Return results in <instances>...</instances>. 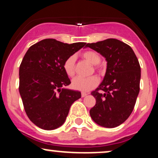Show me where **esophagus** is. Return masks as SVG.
<instances>
[{
  "label": "esophagus",
  "mask_w": 158,
  "mask_h": 158,
  "mask_svg": "<svg viewBox=\"0 0 158 158\" xmlns=\"http://www.w3.org/2000/svg\"><path fill=\"white\" fill-rule=\"evenodd\" d=\"M88 95V94L85 93V92H81V97H85Z\"/></svg>",
  "instance_id": "1"
}]
</instances>
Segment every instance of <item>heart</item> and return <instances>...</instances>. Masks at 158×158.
Returning a JSON list of instances; mask_svg holds the SVG:
<instances>
[{
	"instance_id": "heart-1",
	"label": "heart",
	"mask_w": 158,
	"mask_h": 158,
	"mask_svg": "<svg viewBox=\"0 0 158 158\" xmlns=\"http://www.w3.org/2000/svg\"><path fill=\"white\" fill-rule=\"evenodd\" d=\"M81 56L85 60L95 65L96 68H99V63L100 62L101 58L97 52L94 50H87L83 52ZM75 56H70L65 59L63 63V69L65 73L69 77H73L75 73ZM98 84H99V79L95 76L88 78L76 77L72 81V86L74 89L83 92L89 91L97 86Z\"/></svg>"
}]
</instances>
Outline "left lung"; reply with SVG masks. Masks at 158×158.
<instances>
[{"label": "left lung", "instance_id": "1", "mask_svg": "<svg viewBox=\"0 0 158 158\" xmlns=\"http://www.w3.org/2000/svg\"><path fill=\"white\" fill-rule=\"evenodd\" d=\"M107 61L104 79L91 95L96 105L90 115L97 124L114 128L131 115L139 91L140 66L129 45L115 39L87 44Z\"/></svg>", "mask_w": 158, "mask_h": 158}]
</instances>
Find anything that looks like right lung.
Wrapping results in <instances>:
<instances>
[{"mask_svg": "<svg viewBox=\"0 0 158 158\" xmlns=\"http://www.w3.org/2000/svg\"><path fill=\"white\" fill-rule=\"evenodd\" d=\"M86 43L64 44L47 39L28 49L19 68V92L27 117L35 126L53 130L62 126L70 106L81 93L67 89L70 84L63 69L67 58Z\"/></svg>", "mask_w": 158, "mask_h": 158, "instance_id": "right-lung-1", "label": "right lung"}]
</instances>
